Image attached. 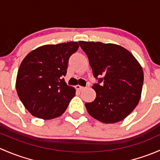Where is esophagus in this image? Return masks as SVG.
Wrapping results in <instances>:
<instances>
[{
	"label": "esophagus",
	"instance_id": "esophagus-1",
	"mask_svg": "<svg viewBox=\"0 0 160 160\" xmlns=\"http://www.w3.org/2000/svg\"><path fill=\"white\" fill-rule=\"evenodd\" d=\"M76 89L78 90L79 91H82V90H83L85 89V88L84 87L80 86V85H77V86H76Z\"/></svg>",
	"mask_w": 160,
	"mask_h": 160
}]
</instances>
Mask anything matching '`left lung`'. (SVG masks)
I'll return each mask as SVG.
<instances>
[{"label": "left lung", "mask_w": 160, "mask_h": 160, "mask_svg": "<svg viewBox=\"0 0 160 160\" xmlns=\"http://www.w3.org/2000/svg\"><path fill=\"white\" fill-rule=\"evenodd\" d=\"M89 59L98 83L97 96L85 103L90 115L103 123H115L135 109L141 97L144 75L141 66L130 52L114 44L79 42Z\"/></svg>", "instance_id": "8db88e82"}]
</instances>
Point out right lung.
I'll list each match as a JSON object with an SVG mask.
<instances>
[{"mask_svg":"<svg viewBox=\"0 0 160 160\" xmlns=\"http://www.w3.org/2000/svg\"><path fill=\"white\" fill-rule=\"evenodd\" d=\"M79 48L69 42L46 45L31 52L21 63L16 90L25 108L33 116L52 119L66 111L76 90L66 83L69 59Z\"/></svg>","mask_w":160,"mask_h":160,"instance_id":"obj_1","label":"right lung"}]
</instances>
